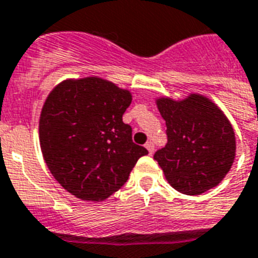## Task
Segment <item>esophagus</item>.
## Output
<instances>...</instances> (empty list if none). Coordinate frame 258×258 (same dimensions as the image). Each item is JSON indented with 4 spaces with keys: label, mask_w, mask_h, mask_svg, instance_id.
Instances as JSON below:
<instances>
[{
    "label": "esophagus",
    "mask_w": 258,
    "mask_h": 258,
    "mask_svg": "<svg viewBox=\"0 0 258 258\" xmlns=\"http://www.w3.org/2000/svg\"><path fill=\"white\" fill-rule=\"evenodd\" d=\"M146 149L149 150L150 154H154V151H155V146H154L153 142H147V143H146Z\"/></svg>",
    "instance_id": "esophagus-1"
}]
</instances>
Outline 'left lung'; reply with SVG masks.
I'll return each instance as SVG.
<instances>
[{
  "mask_svg": "<svg viewBox=\"0 0 258 258\" xmlns=\"http://www.w3.org/2000/svg\"><path fill=\"white\" fill-rule=\"evenodd\" d=\"M166 121L167 145L154 154L172 187L198 196L216 187L236 158V135L216 103L200 93L183 100L157 99Z\"/></svg>",
  "mask_w": 258,
  "mask_h": 258,
  "instance_id": "8db88e82",
  "label": "left lung"
}]
</instances>
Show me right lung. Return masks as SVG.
Listing matches in <instances>:
<instances>
[{
	"mask_svg": "<svg viewBox=\"0 0 258 258\" xmlns=\"http://www.w3.org/2000/svg\"><path fill=\"white\" fill-rule=\"evenodd\" d=\"M128 89L101 78L68 79L54 87L40 115V146L54 179L79 200L103 201L127 182L149 151L123 123Z\"/></svg>",
	"mask_w": 258,
	"mask_h": 258,
	"instance_id": "right-lung-1",
	"label": "right lung"
}]
</instances>
